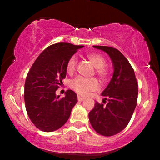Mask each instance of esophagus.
<instances>
[{"instance_id":"1","label":"esophagus","mask_w":160,"mask_h":160,"mask_svg":"<svg viewBox=\"0 0 160 160\" xmlns=\"http://www.w3.org/2000/svg\"><path fill=\"white\" fill-rule=\"evenodd\" d=\"M78 99L79 102H82V101L85 100V98H82V97H80V96H78Z\"/></svg>"}]
</instances>
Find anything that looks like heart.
<instances>
[{"instance_id": "heart-1", "label": "heart", "mask_w": 160, "mask_h": 160, "mask_svg": "<svg viewBox=\"0 0 160 160\" xmlns=\"http://www.w3.org/2000/svg\"><path fill=\"white\" fill-rule=\"evenodd\" d=\"M87 58L92 62L96 68V74L102 79L107 77V70L104 67L105 65V59L102 55L98 53H89ZM77 65L76 57L72 56L68 60L67 64V71L69 74H72L75 71ZM71 86L78 94L87 95L92 92L96 91L99 88L98 80L95 78H85L82 77H78L72 80Z\"/></svg>"}]
</instances>
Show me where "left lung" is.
<instances>
[{"mask_svg": "<svg viewBox=\"0 0 160 160\" xmlns=\"http://www.w3.org/2000/svg\"><path fill=\"white\" fill-rule=\"evenodd\" d=\"M93 47L110 56L113 73L102 92L103 102L107 100V104L95 102L94 108L89 113V122L96 132L112 136L122 131L131 120L137 105L138 85L132 67L118 49L104 46Z\"/></svg>", "mask_w": 160, "mask_h": 160, "instance_id": "8db88e82", "label": "left lung"}]
</instances>
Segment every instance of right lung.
Here are the masks:
<instances>
[{
  "instance_id": "add662e5",
  "label": "right lung",
  "mask_w": 160,
  "mask_h": 160,
  "mask_svg": "<svg viewBox=\"0 0 160 160\" xmlns=\"http://www.w3.org/2000/svg\"><path fill=\"white\" fill-rule=\"evenodd\" d=\"M83 46L58 43L46 48L34 62L25 82V104L29 118L37 128L46 132L64 126L78 102V95L68 89L60 98L56 91L63 83L67 64Z\"/></svg>"
}]
</instances>
